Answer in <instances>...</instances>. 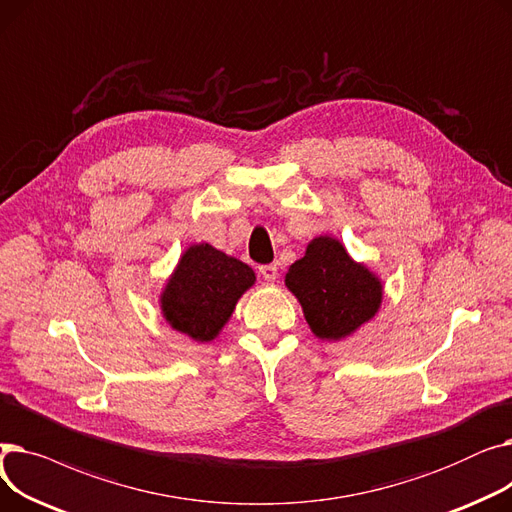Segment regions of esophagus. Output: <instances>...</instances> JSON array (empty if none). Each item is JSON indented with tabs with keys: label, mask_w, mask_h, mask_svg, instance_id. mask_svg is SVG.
I'll use <instances>...</instances> for the list:
<instances>
[{
	"label": "esophagus",
	"mask_w": 512,
	"mask_h": 512,
	"mask_svg": "<svg viewBox=\"0 0 512 512\" xmlns=\"http://www.w3.org/2000/svg\"><path fill=\"white\" fill-rule=\"evenodd\" d=\"M259 274L263 276V280L274 282L278 278V267L276 263H267V265H259Z\"/></svg>",
	"instance_id": "esophagus-1"
}]
</instances>
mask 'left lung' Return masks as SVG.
Masks as SVG:
<instances>
[{"mask_svg": "<svg viewBox=\"0 0 512 512\" xmlns=\"http://www.w3.org/2000/svg\"><path fill=\"white\" fill-rule=\"evenodd\" d=\"M286 286L303 305L309 328L321 340H340L355 332L382 303L380 280L330 236L311 240L305 257L290 265Z\"/></svg>", "mask_w": 512, "mask_h": 512, "instance_id": "8db88e82", "label": "left lung"}]
</instances>
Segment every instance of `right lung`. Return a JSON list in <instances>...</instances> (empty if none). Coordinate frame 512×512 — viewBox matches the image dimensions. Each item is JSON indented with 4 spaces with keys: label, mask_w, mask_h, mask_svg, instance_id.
<instances>
[{
    "label": "right lung",
    "mask_w": 512,
    "mask_h": 512,
    "mask_svg": "<svg viewBox=\"0 0 512 512\" xmlns=\"http://www.w3.org/2000/svg\"><path fill=\"white\" fill-rule=\"evenodd\" d=\"M253 282L247 263L211 245H195L182 255L161 294V311L174 330L207 342L220 334L240 294Z\"/></svg>",
    "instance_id": "add662e5"
}]
</instances>
